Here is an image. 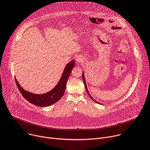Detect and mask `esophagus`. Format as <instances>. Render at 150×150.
Segmentation results:
<instances>
[{"instance_id": "esophagus-1", "label": "esophagus", "mask_w": 150, "mask_h": 150, "mask_svg": "<svg viewBox=\"0 0 150 150\" xmlns=\"http://www.w3.org/2000/svg\"><path fill=\"white\" fill-rule=\"evenodd\" d=\"M76 61L77 63H81L83 62V58L81 55H77L76 57Z\"/></svg>"}]
</instances>
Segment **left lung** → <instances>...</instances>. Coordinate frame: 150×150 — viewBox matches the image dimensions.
I'll return each mask as SVG.
<instances>
[{
    "mask_svg": "<svg viewBox=\"0 0 150 150\" xmlns=\"http://www.w3.org/2000/svg\"><path fill=\"white\" fill-rule=\"evenodd\" d=\"M82 79H83V81H84V86H85V87H86V91H87V94L88 95V96H89V97L91 98L93 101H95L96 103H98V104H101V103H99L98 102H97V101H96L93 98H92V96L90 95V93H89V92H88V90H87V85H86V80H85V77H84V71H83V74H82Z\"/></svg>",
    "mask_w": 150,
    "mask_h": 150,
    "instance_id": "8db88e82",
    "label": "left lung"
}]
</instances>
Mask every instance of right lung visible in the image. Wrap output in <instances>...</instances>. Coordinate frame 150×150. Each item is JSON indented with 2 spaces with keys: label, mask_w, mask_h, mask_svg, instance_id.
Masks as SVG:
<instances>
[{
  "label": "right lung",
  "mask_w": 150,
  "mask_h": 150,
  "mask_svg": "<svg viewBox=\"0 0 150 150\" xmlns=\"http://www.w3.org/2000/svg\"><path fill=\"white\" fill-rule=\"evenodd\" d=\"M74 60H72L71 62L67 64L62 74V76L59 81L58 82L57 84L51 91L44 94L37 95L29 92L25 91V89H23L21 86L16 78H15V82L22 95L30 103L41 107L49 106L58 101L63 96L65 92L67 80L71 72L72 69L74 66Z\"/></svg>",
  "instance_id": "right-lung-1"
}]
</instances>
